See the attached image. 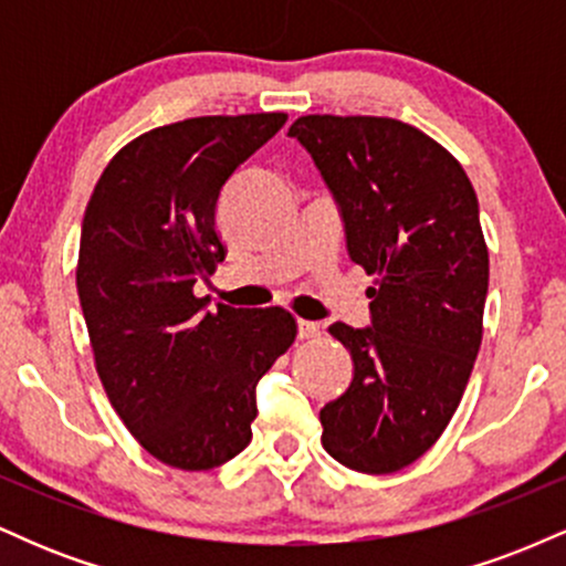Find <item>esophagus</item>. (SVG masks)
<instances>
[{"label": "esophagus", "mask_w": 566, "mask_h": 566, "mask_svg": "<svg viewBox=\"0 0 566 566\" xmlns=\"http://www.w3.org/2000/svg\"><path fill=\"white\" fill-rule=\"evenodd\" d=\"M316 335H319V324L308 319H297V337H301V340H311V337Z\"/></svg>", "instance_id": "obj_1"}]
</instances>
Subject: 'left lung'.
I'll return each instance as SVG.
<instances>
[{
	"label": "left lung",
	"instance_id": "obj_1",
	"mask_svg": "<svg viewBox=\"0 0 566 566\" xmlns=\"http://www.w3.org/2000/svg\"><path fill=\"white\" fill-rule=\"evenodd\" d=\"M346 223L350 261L375 287L373 327L335 322L354 380L322 407V444L361 473L415 463L444 433L484 333L490 252L460 161L391 116L308 114L292 122Z\"/></svg>",
	"mask_w": 566,
	"mask_h": 566
}]
</instances>
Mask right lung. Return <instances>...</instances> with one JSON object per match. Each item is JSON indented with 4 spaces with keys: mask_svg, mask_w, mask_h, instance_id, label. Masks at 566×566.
Here are the masks:
<instances>
[{
    "mask_svg": "<svg viewBox=\"0 0 566 566\" xmlns=\"http://www.w3.org/2000/svg\"><path fill=\"white\" fill-rule=\"evenodd\" d=\"M287 114L193 116L129 140L82 220L76 292L108 401L148 454L210 471L250 444L255 386L295 343L290 311H205L226 244L220 188Z\"/></svg>",
    "mask_w": 566,
    "mask_h": 566,
    "instance_id": "obj_1",
    "label": "right lung"
}]
</instances>
